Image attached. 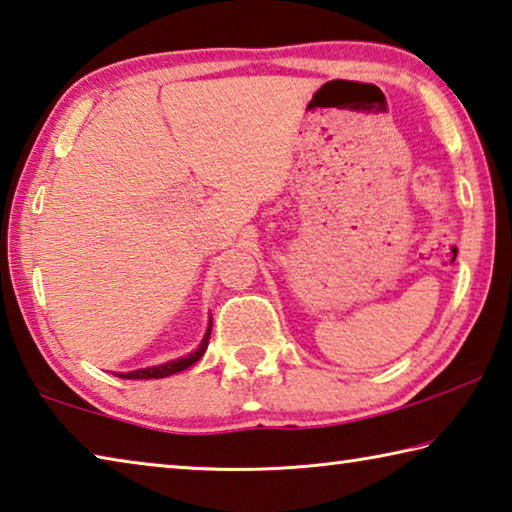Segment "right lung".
<instances>
[{"instance_id": "obj_1", "label": "right lung", "mask_w": 512, "mask_h": 512, "mask_svg": "<svg viewBox=\"0 0 512 512\" xmlns=\"http://www.w3.org/2000/svg\"><path fill=\"white\" fill-rule=\"evenodd\" d=\"M210 334H212V318H210V323H207L203 341L198 343V348H196L194 352H189L187 357L173 359V361L160 363V366H151V368H140V370H131V372H119V377H121V379H162V377L176 375V372H183V370H187L189 366H194V363L203 357L205 350H207V343H210Z\"/></svg>"}]
</instances>
